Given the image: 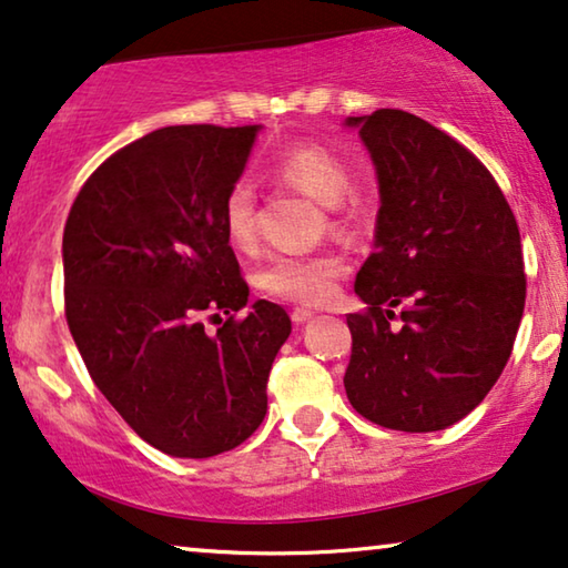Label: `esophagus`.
<instances>
[{
    "label": "esophagus",
    "mask_w": 568,
    "mask_h": 568,
    "mask_svg": "<svg viewBox=\"0 0 568 568\" xmlns=\"http://www.w3.org/2000/svg\"><path fill=\"white\" fill-rule=\"evenodd\" d=\"M291 318H293V324H306L308 318H314V311H308V308H293V311H291Z\"/></svg>",
    "instance_id": "obj_1"
}]
</instances>
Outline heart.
Listing matches in <instances>:
<instances>
[{
    "mask_svg": "<svg viewBox=\"0 0 568 568\" xmlns=\"http://www.w3.org/2000/svg\"><path fill=\"white\" fill-rule=\"evenodd\" d=\"M270 174L285 187L314 197L337 211L349 193V170L342 156L322 143H295L275 156ZM223 234L234 250H250L257 242V203L246 182H236L223 197ZM345 226V215L332 221ZM347 273V262L334 252L322 254H275L257 273V285L277 298L295 303H322L332 295L334 283Z\"/></svg>",
    "mask_w": 568,
    "mask_h": 568,
    "instance_id": "obj_1",
    "label": "heart"
}]
</instances>
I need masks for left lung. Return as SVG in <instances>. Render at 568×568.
Instances as JSON below:
<instances>
[{
	"label": "left lung",
	"instance_id": "left-lung-1",
	"mask_svg": "<svg viewBox=\"0 0 568 568\" xmlns=\"http://www.w3.org/2000/svg\"><path fill=\"white\" fill-rule=\"evenodd\" d=\"M345 123L361 128L381 193L355 281L367 308L347 314V398L381 427L435 433L474 412L513 355L520 229L491 172L440 128L390 108Z\"/></svg>",
	"mask_w": 568,
	"mask_h": 568
}]
</instances>
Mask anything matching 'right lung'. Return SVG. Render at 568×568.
<instances>
[{
  "label": "right lung",
  "instance_id": "right-lung-1",
  "mask_svg": "<svg viewBox=\"0 0 568 568\" xmlns=\"http://www.w3.org/2000/svg\"><path fill=\"white\" fill-rule=\"evenodd\" d=\"M260 125H170L108 156L63 226L69 332L94 386L174 458L234 450L262 425L291 316L257 301L223 234V197ZM230 318L207 335L202 316Z\"/></svg>",
  "mask_w": 568,
  "mask_h": 568
}]
</instances>
